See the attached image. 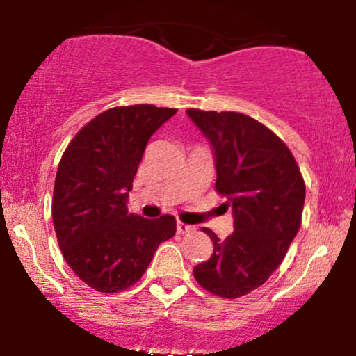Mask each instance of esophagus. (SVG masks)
I'll return each instance as SVG.
<instances>
[{"instance_id":"1","label":"esophagus","mask_w":356,"mask_h":356,"mask_svg":"<svg viewBox=\"0 0 356 356\" xmlns=\"http://www.w3.org/2000/svg\"><path fill=\"white\" fill-rule=\"evenodd\" d=\"M194 230H195L194 225H187L181 220L177 222V234H191V232H194Z\"/></svg>"}]
</instances>
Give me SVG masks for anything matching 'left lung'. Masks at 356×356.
I'll return each mask as SVG.
<instances>
[{
    "instance_id": "left-lung-1",
    "label": "left lung",
    "mask_w": 356,
    "mask_h": 356,
    "mask_svg": "<svg viewBox=\"0 0 356 356\" xmlns=\"http://www.w3.org/2000/svg\"><path fill=\"white\" fill-rule=\"evenodd\" d=\"M212 145L216 191L227 195L234 232L213 242L207 262L194 267L200 286L224 298L259 289L277 270L300 229L305 182L280 137L250 115L187 109Z\"/></svg>"
}]
</instances>
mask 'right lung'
<instances>
[{
  "instance_id": "obj_1",
  "label": "right lung",
  "mask_w": 356,
  "mask_h": 356,
  "mask_svg": "<svg viewBox=\"0 0 356 356\" xmlns=\"http://www.w3.org/2000/svg\"><path fill=\"white\" fill-rule=\"evenodd\" d=\"M177 109L151 104L104 111L71 140L54 181L53 222L64 260L102 293L134 285L175 219L127 211L129 191L151 136Z\"/></svg>"
}]
</instances>
